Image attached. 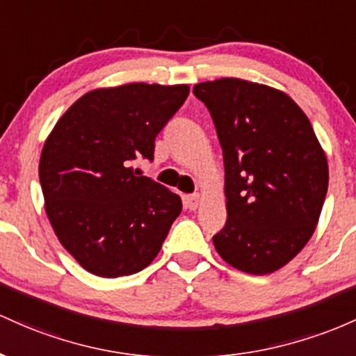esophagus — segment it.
<instances>
[{
    "label": "esophagus",
    "instance_id": "34e87169",
    "mask_svg": "<svg viewBox=\"0 0 356 356\" xmlns=\"http://www.w3.org/2000/svg\"><path fill=\"white\" fill-rule=\"evenodd\" d=\"M185 202H186V205H188L190 210H195L200 205V202H202V197H200L198 193L190 195V197L185 198Z\"/></svg>",
    "mask_w": 356,
    "mask_h": 356
}]
</instances>
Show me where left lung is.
Here are the masks:
<instances>
[{
	"label": "left lung",
	"mask_w": 356,
	"mask_h": 356,
	"mask_svg": "<svg viewBox=\"0 0 356 356\" xmlns=\"http://www.w3.org/2000/svg\"><path fill=\"white\" fill-rule=\"evenodd\" d=\"M215 122L225 166V227L213 245L247 274L279 270L316 229L328 159L313 126L286 92L223 77L197 83Z\"/></svg>",
	"instance_id": "8db88e82"
}]
</instances>
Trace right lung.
I'll return each mask as SVG.
<instances>
[{
	"instance_id": "right-lung-1",
	"label": "right lung",
	"mask_w": 356,
	"mask_h": 356,
	"mask_svg": "<svg viewBox=\"0 0 356 356\" xmlns=\"http://www.w3.org/2000/svg\"><path fill=\"white\" fill-rule=\"evenodd\" d=\"M190 94L186 83L133 82L83 94L58 119L40 156V185L55 235L83 269L101 277L154 261L181 198L147 177L154 138Z\"/></svg>"
}]
</instances>
